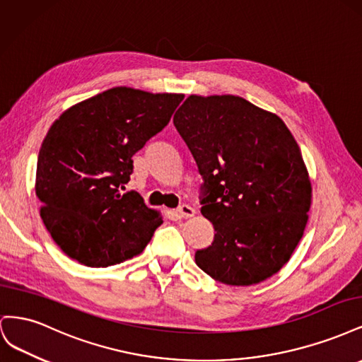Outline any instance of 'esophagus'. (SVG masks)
<instances>
[{"label":"esophagus","mask_w":362,"mask_h":362,"mask_svg":"<svg viewBox=\"0 0 362 362\" xmlns=\"http://www.w3.org/2000/svg\"><path fill=\"white\" fill-rule=\"evenodd\" d=\"M194 213H196V211L193 210V208H192L190 205H181V206L178 208V214H180L181 217H184V218L193 217Z\"/></svg>","instance_id":"esophagus-1"}]
</instances>
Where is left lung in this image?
<instances>
[{
  "label": "left lung",
  "mask_w": 362,
  "mask_h": 362,
  "mask_svg": "<svg viewBox=\"0 0 362 362\" xmlns=\"http://www.w3.org/2000/svg\"><path fill=\"white\" fill-rule=\"evenodd\" d=\"M204 177L201 213L214 242L194 255L226 286H255L287 264L313 199L308 169L284 120L235 95H190L173 116Z\"/></svg>",
  "instance_id": "8db88e82"
}]
</instances>
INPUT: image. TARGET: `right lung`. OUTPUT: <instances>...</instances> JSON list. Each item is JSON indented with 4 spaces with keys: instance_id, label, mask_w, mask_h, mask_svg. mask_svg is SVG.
Wrapping results in <instances>:
<instances>
[{
    "instance_id": "add662e5",
    "label": "right lung",
    "mask_w": 362,
    "mask_h": 362,
    "mask_svg": "<svg viewBox=\"0 0 362 362\" xmlns=\"http://www.w3.org/2000/svg\"><path fill=\"white\" fill-rule=\"evenodd\" d=\"M182 93L113 87L64 110L37 157L40 217L56 245L87 267H108L146 247L163 223L129 181L133 156L168 125Z\"/></svg>"
}]
</instances>
